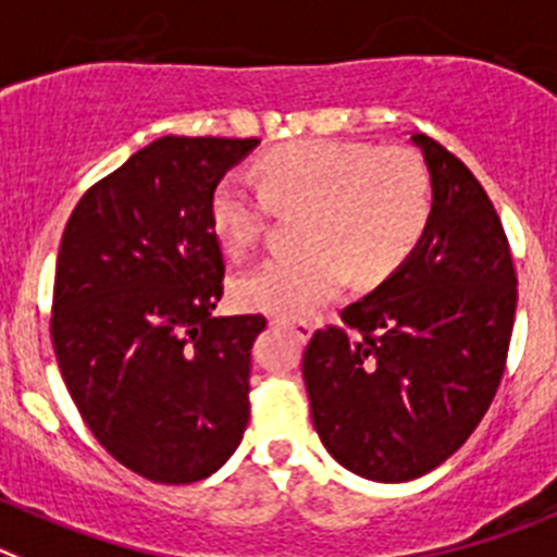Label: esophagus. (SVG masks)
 Masks as SVG:
<instances>
[{
    "label": "esophagus",
    "instance_id": "obj_1",
    "mask_svg": "<svg viewBox=\"0 0 557 557\" xmlns=\"http://www.w3.org/2000/svg\"><path fill=\"white\" fill-rule=\"evenodd\" d=\"M274 324L277 326H285V330L290 332V335L296 337V341H310V335H313V324L310 321H296V319H274Z\"/></svg>",
    "mask_w": 557,
    "mask_h": 557
}]
</instances>
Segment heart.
I'll use <instances>...</instances> for the list:
<instances>
[{
	"label": "heart",
	"mask_w": 557,
	"mask_h": 557,
	"mask_svg": "<svg viewBox=\"0 0 557 557\" xmlns=\"http://www.w3.org/2000/svg\"><path fill=\"white\" fill-rule=\"evenodd\" d=\"M258 189L242 175L216 181L208 225L220 247L242 258L272 208H305L294 252H274L233 283L236 302L272 315H308L346 285L396 272L425 236L434 208L431 175L409 148L343 139H296L255 164Z\"/></svg>",
	"instance_id": "1"
}]
</instances>
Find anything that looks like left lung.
Segmentation results:
<instances>
[{"instance_id":"left-lung-1","label":"left lung","mask_w":557,"mask_h":557,"mask_svg":"<svg viewBox=\"0 0 557 557\" xmlns=\"http://www.w3.org/2000/svg\"><path fill=\"white\" fill-rule=\"evenodd\" d=\"M434 189L425 236L343 324L310 337V414L332 459L401 483L456 454L490 409L517 313V274L500 216L475 175L412 134Z\"/></svg>"}]
</instances>
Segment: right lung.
<instances>
[{"label": "right lung", "mask_w": 557, "mask_h": 557, "mask_svg": "<svg viewBox=\"0 0 557 557\" xmlns=\"http://www.w3.org/2000/svg\"><path fill=\"white\" fill-rule=\"evenodd\" d=\"M258 143L156 139L98 181L62 233L60 373L107 454L148 481H202L247 429L249 351L267 319L214 315L225 261L208 197Z\"/></svg>", "instance_id": "1"}]
</instances>
